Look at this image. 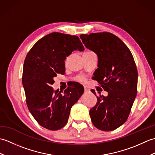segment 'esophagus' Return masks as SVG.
Masks as SVG:
<instances>
[{
    "instance_id": "1",
    "label": "esophagus",
    "mask_w": 155,
    "mask_h": 155,
    "mask_svg": "<svg viewBox=\"0 0 155 155\" xmlns=\"http://www.w3.org/2000/svg\"><path fill=\"white\" fill-rule=\"evenodd\" d=\"M84 93H88V92L90 91V90L88 89V88H86V87H84Z\"/></svg>"
}]
</instances>
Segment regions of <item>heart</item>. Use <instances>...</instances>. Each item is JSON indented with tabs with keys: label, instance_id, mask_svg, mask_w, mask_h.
I'll return each instance as SVG.
<instances>
[{
	"label": "heart",
	"instance_id": "obj_1",
	"mask_svg": "<svg viewBox=\"0 0 155 155\" xmlns=\"http://www.w3.org/2000/svg\"><path fill=\"white\" fill-rule=\"evenodd\" d=\"M78 79H79L81 82H83V83H84V82L85 81V80H84V78H83V77H79V78H78Z\"/></svg>",
	"mask_w": 155,
	"mask_h": 155
}]
</instances>
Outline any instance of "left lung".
Returning a JSON list of instances; mask_svg holds the SVG:
<instances>
[{
  "instance_id": "left-lung-1",
  "label": "left lung",
  "mask_w": 155,
  "mask_h": 155,
  "mask_svg": "<svg viewBox=\"0 0 155 155\" xmlns=\"http://www.w3.org/2000/svg\"><path fill=\"white\" fill-rule=\"evenodd\" d=\"M85 47L98 57L93 80L108 92L97 97L90 110L91 121L98 129L113 130L127 120L137 93L138 72L130 51L117 36L103 32L81 35ZM91 92L96 95L95 91Z\"/></svg>"
}]
</instances>
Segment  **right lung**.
Segmentation results:
<instances>
[{"label": "right lung", "instance_id": "add662e5", "mask_svg": "<svg viewBox=\"0 0 155 155\" xmlns=\"http://www.w3.org/2000/svg\"><path fill=\"white\" fill-rule=\"evenodd\" d=\"M77 50H84L77 36L52 32L36 42L25 60L22 81L28 108L38 123L48 130L65 126L71 107L84 93L78 83L62 93L51 87L54 77L64 73L66 58Z\"/></svg>", "mask_w": 155, "mask_h": 155}]
</instances>
